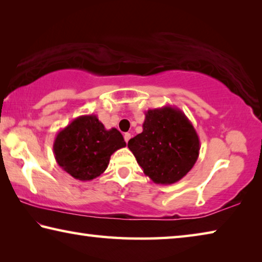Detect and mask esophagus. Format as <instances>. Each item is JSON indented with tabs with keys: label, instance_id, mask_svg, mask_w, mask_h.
I'll return each instance as SVG.
<instances>
[{
	"label": "esophagus",
	"instance_id": "34e87169",
	"mask_svg": "<svg viewBox=\"0 0 262 262\" xmlns=\"http://www.w3.org/2000/svg\"><path fill=\"white\" fill-rule=\"evenodd\" d=\"M123 137H125V141H126V143L128 141H129V139H130V134L129 133H125V135H123Z\"/></svg>",
	"mask_w": 262,
	"mask_h": 262
}]
</instances>
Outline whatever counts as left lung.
Returning <instances> with one entry per match:
<instances>
[{
    "label": "left lung",
    "instance_id": "8db88e82",
    "mask_svg": "<svg viewBox=\"0 0 262 262\" xmlns=\"http://www.w3.org/2000/svg\"><path fill=\"white\" fill-rule=\"evenodd\" d=\"M143 132L128 141L144 174L155 184H174L192 170L200 151L198 133L183 111L164 106L145 112Z\"/></svg>",
    "mask_w": 262,
    "mask_h": 262
}]
</instances>
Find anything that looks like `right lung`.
I'll return each mask as SVG.
<instances>
[{
  "label": "right lung",
  "instance_id": "1",
  "mask_svg": "<svg viewBox=\"0 0 262 262\" xmlns=\"http://www.w3.org/2000/svg\"><path fill=\"white\" fill-rule=\"evenodd\" d=\"M126 147L117 128L106 129L97 115H81L61 129L54 140L56 163L73 178L90 181L107 168L111 155Z\"/></svg>",
  "mask_w": 262,
  "mask_h": 262
}]
</instances>
